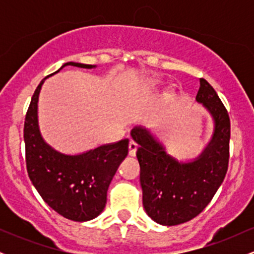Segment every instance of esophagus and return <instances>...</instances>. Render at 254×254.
Segmentation results:
<instances>
[{
    "instance_id": "1",
    "label": "esophagus",
    "mask_w": 254,
    "mask_h": 254,
    "mask_svg": "<svg viewBox=\"0 0 254 254\" xmlns=\"http://www.w3.org/2000/svg\"><path fill=\"white\" fill-rule=\"evenodd\" d=\"M137 148H138V145H137L136 142L130 141V143H129V155L130 156H135L136 155Z\"/></svg>"
}]
</instances>
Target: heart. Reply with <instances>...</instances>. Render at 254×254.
<instances>
[{
  "label": "heart",
  "mask_w": 254,
  "mask_h": 254,
  "mask_svg": "<svg viewBox=\"0 0 254 254\" xmlns=\"http://www.w3.org/2000/svg\"><path fill=\"white\" fill-rule=\"evenodd\" d=\"M151 83H154V81H151Z\"/></svg>",
  "instance_id": "heart-1"
}]
</instances>
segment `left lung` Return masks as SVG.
<instances>
[{"label": "left lung", "mask_w": 254, "mask_h": 254, "mask_svg": "<svg viewBox=\"0 0 254 254\" xmlns=\"http://www.w3.org/2000/svg\"><path fill=\"white\" fill-rule=\"evenodd\" d=\"M196 100L209 111L214 135L197 159L179 162L148 130L135 127L131 137L138 144L139 182L144 210L162 226H177L199 215L210 203L228 170L230 121L211 84L199 80Z\"/></svg>", "instance_id": "obj_1"}]
</instances>
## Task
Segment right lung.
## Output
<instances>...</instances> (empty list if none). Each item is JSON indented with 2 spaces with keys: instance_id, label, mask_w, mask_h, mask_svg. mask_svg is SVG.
Listing matches in <instances>:
<instances>
[{
  "instance_id": "1",
  "label": "right lung",
  "mask_w": 254,
  "mask_h": 254,
  "mask_svg": "<svg viewBox=\"0 0 254 254\" xmlns=\"http://www.w3.org/2000/svg\"><path fill=\"white\" fill-rule=\"evenodd\" d=\"M65 65L86 69L95 66L68 62ZM45 78L34 90L25 118L28 177L44 202L63 217L76 222L93 220L106 205L110 183L127 155L129 139L104 144L80 155H65L51 148L43 139L38 127V98Z\"/></svg>"
}]
</instances>
